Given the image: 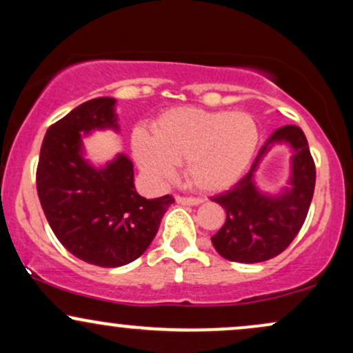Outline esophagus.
<instances>
[{"label":"esophagus","instance_id":"esophagus-1","mask_svg":"<svg viewBox=\"0 0 353 353\" xmlns=\"http://www.w3.org/2000/svg\"><path fill=\"white\" fill-rule=\"evenodd\" d=\"M176 202H177V204H184V205H197V204H201L202 199H201V197L176 196Z\"/></svg>","mask_w":353,"mask_h":353}]
</instances>
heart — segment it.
Listing matches in <instances>:
<instances>
[{"label":"heart","instance_id":"b5f03b06","mask_svg":"<svg viewBox=\"0 0 353 353\" xmlns=\"http://www.w3.org/2000/svg\"><path fill=\"white\" fill-rule=\"evenodd\" d=\"M152 134L136 129L132 151L141 169L165 182L184 163L185 179L201 190H222L244 174L259 144V129L247 112L176 108L157 117Z\"/></svg>","mask_w":353,"mask_h":353}]
</instances>
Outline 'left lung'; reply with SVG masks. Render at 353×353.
<instances>
[{
    "label": "left lung",
    "mask_w": 353,
    "mask_h": 353,
    "mask_svg": "<svg viewBox=\"0 0 353 353\" xmlns=\"http://www.w3.org/2000/svg\"><path fill=\"white\" fill-rule=\"evenodd\" d=\"M285 140L294 148L293 188L281 198H267L253 184V171L272 142ZM315 189V163L303 131L297 125L277 129L255 157L250 171L234 188L212 197L225 209V222L212 245L224 259L242 264L275 257L294 241L305 222Z\"/></svg>",
    "instance_id": "left-lung-1"
}]
</instances>
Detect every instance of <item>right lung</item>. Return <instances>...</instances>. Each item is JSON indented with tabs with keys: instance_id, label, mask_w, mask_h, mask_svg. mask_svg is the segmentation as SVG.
I'll use <instances>...</instances> for the list:
<instances>
[{
	"instance_id": "obj_1",
	"label": "right lung",
	"mask_w": 353,
	"mask_h": 353,
	"mask_svg": "<svg viewBox=\"0 0 353 353\" xmlns=\"http://www.w3.org/2000/svg\"><path fill=\"white\" fill-rule=\"evenodd\" d=\"M116 101L98 98L74 108L44 136L36 189L48 222L72 255L99 267H119L144 254L174 197L136 192L128 157L96 171L81 157V131L117 128Z\"/></svg>"
}]
</instances>
